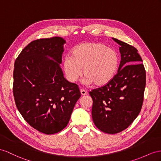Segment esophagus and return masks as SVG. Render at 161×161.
<instances>
[{"label": "esophagus", "mask_w": 161, "mask_h": 161, "mask_svg": "<svg viewBox=\"0 0 161 161\" xmlns=\"http://www.w3.org/2000/svg\"><path fill=\"white\" fill-rule=\"evenodd\" d=\"M80 92H81V94L82 96H85V95H86V94H88V92L86 91V90H84V89H81L80 90Z\"/></svg>", "instance_id": "esophagus-1"}]
</instances>
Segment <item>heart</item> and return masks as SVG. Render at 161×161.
I'll return each mask as SVG.
<instances>
[{
	"mask_svg": "<svg viewBox=\"0 0 161 161\" xmlns=\"http://www.w3.org/2000/svg\"><path fill=\"white\" fill-rule=\"evenodd\" d=\"M118 64L117 52L100 43L77 45L73 50L71 56H65L63 62L66 77L70 82H75L83 72L85 83H94L96 86L105 85L112 80L117 72Z\"/></svg>",
	"mask_w": 161,
	"mask_h": 161,
	"instance_id": "obj_1",
	"label": "heart"
}]
</instances>
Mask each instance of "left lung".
I'll list each match as a JSON object with an SVG mask.
<instances>
[{
  "mask_svg": "<svg viewBox=\"0 0 161 161\" xmlns=\"http://www.w3.org/2000/svg\"><path fill=\"white\" fill-rule=\"evenodd\" d=\"M121 61L118 73L102 87L89 94L93 105L92 117L100 130L116 134L126 129L137 117L143 101L146 70L135 47L117 39Z\"/></svg>",
  "mask_w": 161,
  "mask_h": 161,
  "instance_id": "obj_1",
  "label": "left lung"
}]
</instances>
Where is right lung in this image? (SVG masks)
<instances>
[{
    "instance_id": "add662e5",
    "label": "right lung",
    "mask_w": 161,
    "mask_h": 161,
    "mask_svg": "<svg viewBox=\"0 0 161 161\" xmlns=\"http://www.w3.org/2000/svg\"><path fill=\"white\" fill-rule=\"evenodd\" d=\"M65 43L60 36L32 41L14 64L13 91L17 108L32 127L46 135L67 126L81 97L78 86L65 79L60 67Z\"/></svg>"
}]
</instances>
